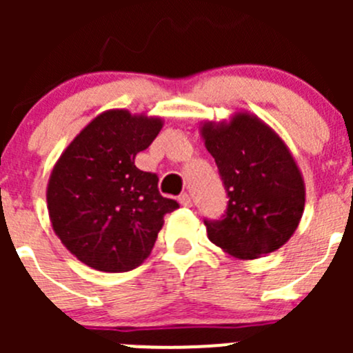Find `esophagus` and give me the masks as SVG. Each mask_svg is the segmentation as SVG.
<instances>
[{"mask_svg":"<svg viewBox=\"0 0 353 353\" xmlns=\"http://www.w3.org/2000/svg\"><path fill=\"white\" fill-rule=\"evenodd\" d=\"M179 203H181V206H184V208H190L191 205H193V201H191V196L188 193H183L179 196Z\"/></svg>","mask_w":353,"mask_h":353,"instance_id":"esophagus-1","label":"esophagus"}]
</instances>
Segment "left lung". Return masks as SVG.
Returning <instances> with one entry per match:
<instances>
[{
    "label": "left lung",
    "mask_w": 353,
    "mask_h": 353,
    "mask_svg": "<svg viewBox=\"0 0 353 353\" xmlns=\"http://www.w3.org/2000/svg\"><path fill=\"white\" fill-rule=\"evenodd\" d=\"M199 133L229 194L223 219L205 220L208 239L243 261L282 248L305 205L304 177L285 141L248 110L203 121Z\"/></svg>",
    "instance_id": "1"
}]
</instances>
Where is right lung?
Wrapping results in <instances>:
<instances>
[{"instance_id": "right-lung-1", "label": "right lung", "mask_w": 353, "mask_h": 353, "mask_svg": "<svg viewBox=\"0 0 353 353\" xmlns=\"http://www.w3.org/2000/svg\"><path fill=\"white\" fill-rule=\"evenodd\" d=\"M163 126L159 116L109 109L65 148L49 176L52 230L83 265L105 273L140 266L150 256L163 215L179 208L159 193V177L134 165Z\"/></svg>"}]
</instances>
